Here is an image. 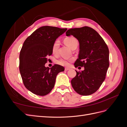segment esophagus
Instances as JSON below:
<instances>
[{"label": "esophagus", "instance_id": "esophagus-1", "mask_svg": "<svg viewBox=\"0 0 127 127\" xmlns=\"http://www.w3.org/2000/svg\"><path fill=\"white\" fill-rule=\"evenodd\" d=\"M70 69V68H64V70L65 71H68V70H69Z\"/></svg>", "mask_w": 127, "mask_h": 127}]
</instances>
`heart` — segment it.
<instances>
[{"label": "heart", "instance_id": "1", "mask_svg": "<svg viewBox=\"0 0 127 127\" xmlns=\"http://www.w3.org/2000/svg\"><path fill=\"white\" fill-rule=\"evenodd\" d=\"M64 44L68 46L71 49L74 48L76 47H77L78 41L76 38L72 36L67 37L64 40ZM59 41L56 40L52 44V52L53 54L56 55L58 53V50L59 47ZM72 59H60L57 61V64L63 66H68L69 65V63Z\"/></svg>", "mask_w": 127, "mask_h": 127}]
</instances>
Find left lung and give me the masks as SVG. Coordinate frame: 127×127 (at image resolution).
Segmentation results:
<instances>
[{
	"label": "left lung",
	"mask_w": 127,
	"mask_h": 127,
	"mask_svg": "<svg viewBox=\"0 0 127 127\" xmlns=\"http://www.w3.org/2000/svg\"><path fill=\"white\" fill-rule=\"evenodd\" d=\"M67 36L73 35L79 41L78 58L75 67H84L76 71L71 80L72 87L78 94L90 95L96 92L104 81L109 66V50L105 41L95 30L88 26L69 29Z\"/></svg>",
	"instance_id": "obj_1"
}]
</instances>
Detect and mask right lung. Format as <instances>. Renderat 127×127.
I'll list each match as a JSON object with an SVG mask.
<instances>
[{"instance_id":"right-lung-1","label":"right lung","mask_w":127,"mask_h":127,"mask_svg":"<svg viewBox=\"0 0 127 127\" xmlns=\"http://www.w3.org/2000/svg\"><path fill=\"white\" fill-rule=\"evenodd\" d=\"M67 29L44 26L35 30L24 41L20 54V71L25 87L34 94L44 96L51 91L57 75L64 67L55 64L45 67L52 46Z\"/></svg>"}]
</instances>
